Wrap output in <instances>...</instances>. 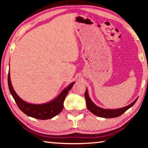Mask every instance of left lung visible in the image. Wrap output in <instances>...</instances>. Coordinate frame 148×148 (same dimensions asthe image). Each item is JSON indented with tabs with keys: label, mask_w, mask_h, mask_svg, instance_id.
I'll return each mask as SVG.
<instances>
[{
	"label": "left lung",
	"mask_w": 148,
	"mask_h": 148,
	"mask_svg": "<svg viewBox=\"0 0 148 148\" xmlns=\"http://www.w3.org/2000/svg\"><path fill=\"white\" fill-rule=\"evenodd\" d=\"M85 99H86V105L87 109H88L91 113L95 115V116L104 117V118H114V117L120 116L121 114H123L125 112H126L127 110L133 106L138 99L136 98L131 104H130L128 106L125 107L121 108L104 109L102 108L97 106L96 104H94V102L91 101V99H90L87 89L86 90V92H85Z\"/></svg>",
	"instance_id": "1"
}]
</instances>
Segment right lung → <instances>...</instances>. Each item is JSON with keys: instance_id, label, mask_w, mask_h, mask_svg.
<instances>
[{"instance_id": "right-lung-1", "label": "right lung", "mask_w": 148, "mask_h": 148, "mask_svg": "<svg viewBox=\"0 0 148 148\" xmlns=\"http://www.w3.org/2000/svg\"><path fill=\"white\" fill-rule=\"evenodd\" d=\"M10 66V64H9ZM75 82H72L65 87L58 96L52 101L43 104L29 103L21 99L14 91L10 80V70L8 76V84L10 92L16 101L17 106L25 114L29 117L39 119H49L58 115L63 109V103L66 95L72 89Z\"/></svg>"}]
</instances>
